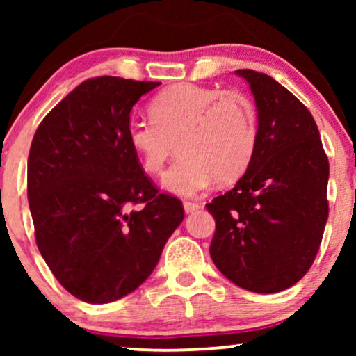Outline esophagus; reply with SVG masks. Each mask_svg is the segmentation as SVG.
Wrapping results in <instances>:
<instances>
[{"mask_svg": "<svg viewBox=\"0 0 356 356\" xmlns=\"http://www.w3.org/2000/svg\"><path fill=\"white\" fill-rule=\"evenodd\" d=\"M197 209H201V204H199V202H191V201L184 202V211H186L187 214H189V212L197 211Z\"/></svg>", "mask_w": 356, "mask_h": 356, "instance_id": "1", "label": "esophagus"}]
</instances>
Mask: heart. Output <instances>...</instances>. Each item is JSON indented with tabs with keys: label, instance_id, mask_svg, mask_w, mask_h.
I'll use <instances>...</instances> for the list:
<instances>
[{
	"label": "heart",
	"instance_id": "obj_1",
	"mask_svg": "<svg viewBox=\"0 0 356 356\" xmlns=\"http://www.w3.org/2000/svg\"><path fill=\"white\" fill-rule=\"evenodd\" d=\"M149 110L152 120L129 122L127 140L152 175L162 172L175 144L181 157L162 177L169 192L195 195L248 170L257 145V113L248 97L177 83L155 95Z\"/></svg>",
	"mask_w": 356,
	"mask_h": 356
}]
</instances>
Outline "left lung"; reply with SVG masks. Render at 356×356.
Segmentation results:
<instances>
[{"label":"left lung","instance_id":"obj_1","mask_svg":"<svg viewBox=\"0 0 356 356\" xmlns=\"http://www.w3.org/2000/svg\"><path fill=\"white\" fill-rule=\"evenodd\" d=\"M254 95L257 145L243 177L206 204L211 257L239 288L280 293L312 268L328 219L330 165L309 110L275 79L238 70Z\"/></svg>","mask_w":356,"mask_h":356}]
</instances>
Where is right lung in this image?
Segmentation results:
<instances>
[{
  "label": "right lung",
  "mask_w": 356,
  "mask_h": 356,
  "mask_svg": "<svg viewBox=\"0 0 356 356\" xmlns=\"http://www.w3.org/2000/svg\"><path fill=\"white\" fill-rule=\"evenodd\" d=\"M159 81L97 76L43 118L28 155L36 246L58 283L87 303L137 289L184 219L127 140L130 110Z\"/></svg>",
  "instance_id": "add662e5"
}]
</instances>
